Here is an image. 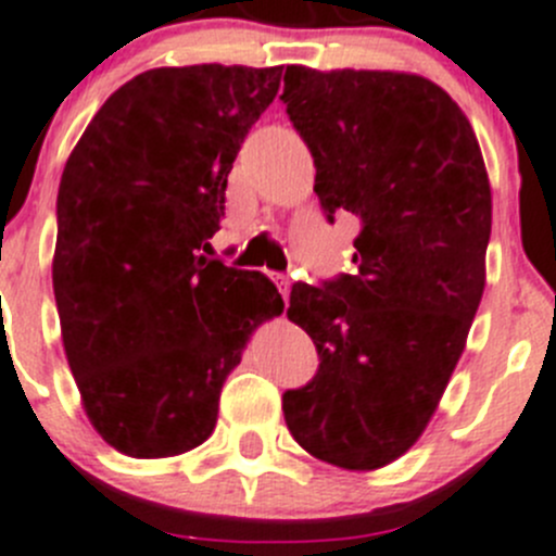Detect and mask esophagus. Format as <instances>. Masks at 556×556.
I'll list each match as a JSON object with an SVG mask.
<instances>
[{
  "instance_id": "obj_1",
  "label": "esophagus",
  "mask_w": 556,
  "mask_h": 556,
  "mask_svg": "<svg viewBox=\"0 0 556 556\" xmlns=\"http://www.w3.org/2000/svg\"><path fill=\"white\" fill-rule=\"evenodd\" d=\"M271 279L277 282L279 293H282V299L288 302V295H290V277L288 274H271Z\"/></svg>"
}]
</instances>
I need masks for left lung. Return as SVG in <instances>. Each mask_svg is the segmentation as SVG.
Masks as SVG:
<instances>
[{
  "instance_id": "left-lung-1",
  "label": "left lung",
  "mask_w": 556,
  "mask_h": 556,
  "mask_svg": "<svg viewBox=\"0 0 556 556\" xmlns=\"http://www.w3.org/2000/svg\"><path fill=\"white\" fill-rule=\"evenodd\" d=\"M279 101L326 219H359L354 271L290 290L288 318L320 365L282 395L285 422L315 458L378 469L417 442L464 354L485 288L489 175L466 114L422 76L288 65Z\"/></svg>"
}]
</instances>
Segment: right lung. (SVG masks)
Segmentation results:
<instances>
[{
  "mask_svg": "<svg viewBox=\"0 0 556 556\" xmlns=\"http://www.w3.org/2000/svg\"><path fill=\"white\" fill-rule=\"evenodd\" d=\"M282 67L134 76L98 109L56 194L54 299L85 412L131 458H169L216 428L249 334L282 313L261 271L211 261L225 189Z\"/></svg>",
  "mask_w": 556,
  "mask_h": 556,
  "instance_id": "add662e5",
  "label": "right lung"
}]
</instances>
